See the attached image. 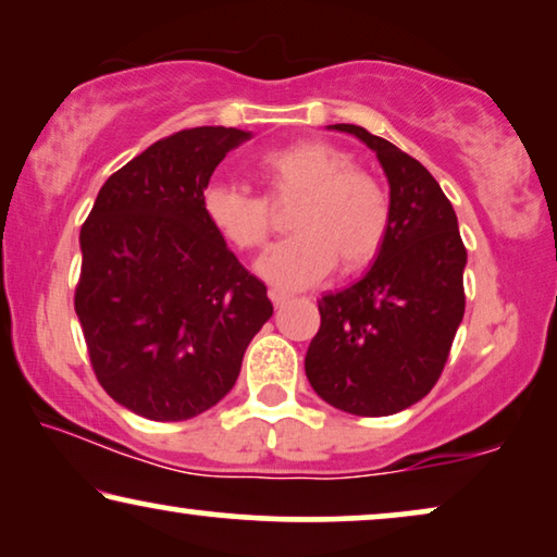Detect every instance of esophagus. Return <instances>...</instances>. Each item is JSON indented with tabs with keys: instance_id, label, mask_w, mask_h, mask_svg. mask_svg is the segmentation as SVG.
<instances>
[{
	"instance_id": "obj_1",
	"label": "esophagus",
	"mask_w": 557,
	"mask_h": 557,
	"mask_svg": "<svg viewBox=\"0 0 557 557\" xmlns=\"http://www.w3.org/2000/svg\"><path fill=\"white\" fill-rule=\"evenodd\" d=\"M270 300L275 308H280V305H285L289 300V295L282 293V289H270Z\"/></svg>"
}]
</instances>
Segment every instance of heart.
I'll return each mask as SVG.
<instances>
[{"label":"heart","mask_w":557,"mask_h":557,"mask_svg":"<svg viewBox=\"0 0 557 557\" xmlns=\"http://www.w3.org/2000/svg\"><path fill=\"white\" fill-rule=\"evenodd\" d=\"M257 176L272 201L300 197L289 219L293 237L262 257L260 275L282 289H302L331 275L366 268L381 252L391 224V203L383 186L354 169L343 148L325 140H300L272 148L257 159ZM209 224L237 249H260L270 239L268 199L242 186L211 182L201 191Z\"/></svg>","instance_id":"obj_1"}]
</instances>
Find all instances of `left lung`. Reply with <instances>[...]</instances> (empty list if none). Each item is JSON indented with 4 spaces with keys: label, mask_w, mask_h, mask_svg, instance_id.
I'll list each match as a JSON object with an SVG mask.
<instances>
[{
    "label": "left lung",
    "mask_w": 557,
    "mask_h": 557,
    "mask_svg": "<svg viewBox=\"0 0 557 557\" xmlns=\"http://www.w3.org/2000/svg\"><path fill=\"white\" fill-rule=\"evenodd\" d=\"M388 178L391 224L371 270L318 300L320 331L305 373L315 394L356 417H388L434 388L465 318V264L457 214L436 178L391 140L354 123Z\"/></svg>",
    "instance_id": "1"
}]
</instances>
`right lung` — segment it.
<instances>
[{
    "mask_svg": "<svg viewBox=\"0 0 557 557\" xmlns=\"http://www.w3.org/2000/svg\"><path fill=\"white\" fill-rule=\"evenodd\" d=\"M249 131L201 125L156 140L103 184L81 230L75 289L106 394L151 421H186L222 401L249 341L272 318L201 209V191Z\"/></svg>",
    "mask_w": 557,
    "mask_h": 557,
    "instance_id": "add662e5",
    "label": "right lung"
}]
</instances>
